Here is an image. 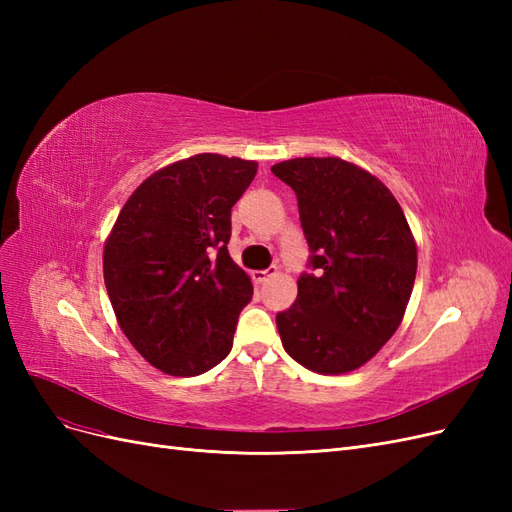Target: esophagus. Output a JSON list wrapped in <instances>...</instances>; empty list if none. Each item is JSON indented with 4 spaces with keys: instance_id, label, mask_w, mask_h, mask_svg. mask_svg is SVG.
Listing matches in <instances>:
<instances>
[{
    "instance_id": "1",
    "label": "esophagus",
    "mask_w": 512,
    "mask_h": 512,
    "mask_svg": "<svg viewBox=\"0 0 512 512\" xmlns=\"http://www.w3.org/2000/svg\"><path fill=\"white\" fill-rule=\"evenodd\" d=\"M273 273H275V267H271V269H267V271H254V273H252V280H254L256 284H262V282H267Z\"/></svg>"
}]
</instances>
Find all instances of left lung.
Wrapping results in <instances>:
<instances>
[{"label":"left lung","instance_id":"8db88e82","mask_svg":"<svg viewBox=\"0 0 512 512\" xmlns=\"http://www.w3.org/2000/svg\"><path fill=\"white\" fill-rule=\"evenodd\" d=\"M271 173L297 194L309 271L275 316L284 350L318 374L365 365L397 331L416 277V243L395 196L339 158H294Z\"/></svg>","mask_w":512,"mask_h":512}]
</instances>
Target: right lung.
Listing matches in <instances>:
<instances>
[{
    "label": "right lung",
    "mask_w": 512,
    "mask_h": 512,
    "mask_svg": "<svg viewBox=\"0 0 512 512\" xmlns=\"http://www.w3.org/2000/svg\"><path fill=\"white\" fill-rule=\"evenodd\" d=\"M252 160L198 153L145 179L104 245V284L121 331L168 376L224 361L252 282L228 254L230 209Z\"/></svg>",
    "instance_id": "right-lung-1"
}]
</instances>
